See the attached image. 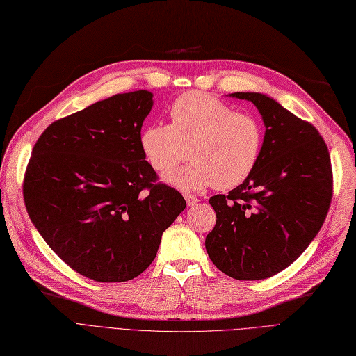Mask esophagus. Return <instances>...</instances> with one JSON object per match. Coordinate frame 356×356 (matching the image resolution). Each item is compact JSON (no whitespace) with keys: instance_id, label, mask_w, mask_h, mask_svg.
Returning a JSON list of instances; mask_svg holds the SVG:
<instances>
[{"instance_id":"esophagus-1","label":"esophagus","mask_w":356,"mask_h":356,"mask_svg":"<svg viewBox=\"0 0 356 356\" xmlns=\"http://www.w3.org/2000/svg\"><path fill=\"white\" fill-rule=\"evenodd\" d=\"M185 200H186L189 207H193V205H197L200 201L197 197H193V195H191V193H185Z\"/></svg>"}]
</instances>
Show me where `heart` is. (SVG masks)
<instances>
[{
	"instance_id": "b5f03b06",
	"label": "heart",
	"mask_w": 356,
	"mask_h": 356,
	"mask_svg": "<svg viewBox=\"0 0 356 356\" xmlns=\"http://www.w3.org/2000/svg\"><path fill=\"white\" fill-rule=\"evenodd\" d=\"M171 124H149L139 136L140 149L156 171H168L185 158L191 163L164 180L181 191L209 186L232 189L253 173L263 147L261 122L251 113L235 112L211 95L191 91L170 108Z\"/></svg>"
}]
</instances>
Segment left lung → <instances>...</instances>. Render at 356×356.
I'll return each mask as SVG.
<instances>
[{"label":"left lung","instance_id":"8db88e82","mask_svg":"<svg viewBox=\"0 0 356 356\" xmlns=\"http://www.w3.org/2000/svg\"><path fill=\"white\" fill-rule=\"evenodd\" d=\"M229 96L254 103L266 130L253 173L209 200L217 219L205 250L227 277L265 280L289 268L323 226L332 195L330 154L314 125L275 99Z\"/></svg>","mask_w":356,"mask_h":356}]
</instances>
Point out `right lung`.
Instances as JSON below:
<instances>
[{
	"label": "right lung",
	"mask_w": 356,
	"mask_h": 356,
	"mask_svg": "<svg viewBox=\"0 0 356 356\" xmlns=\"http://www.w3.org/2000/svg\"><path fill=\"white\" fill-rule=\"evenodd\" d=\"M147 90L121 93L50 124L25 173L28 214L66 265L99 282H124L154 261L186 201L140 149L154 106Z\"/></svg>",
	"instance_id": "right-lung-1"
}]
</instances>
